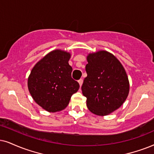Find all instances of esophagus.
<instances>
[{"label":"esophagus","instance_id":"esophagus-1","mask_svg":"<svg viewBox=\"0 0 154 154\" xmlns=\"http://www.w3.org/2000/svg\"><path fill=\"white\" fill-rule=\"evenodd\" d=\"M78 82H79V86H82V83H83V79H79L78 80Z\"/></svg>","mask_w":154,"mask_h":154}]
</instances>
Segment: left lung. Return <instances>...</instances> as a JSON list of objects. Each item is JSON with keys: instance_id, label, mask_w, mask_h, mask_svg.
<instances>
[{"instance_id": "8db88e82", "label": "left lung", "mask_w": 154, "mask_h": 154, "mask_svg": "<svg viewBox=\"0 0 154 154\" xmlns=\"http://www.w3.org/2000/svg\"><path fill=\"white\" fill-rule=\"evenodd\" d=\"M87 76L82 86L91 112L107 115L120 107L127 98L129 83L120 62L106 51H99L87 56Z\"/></svg>"}]
</instances>
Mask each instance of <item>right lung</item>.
I'll return each instance as SVG.
<instances>
[{"mask_svg":"<svg viewBox=\"0 0 154 154\" xmlns=\"http://www.w3.org/2000/svg\"><path fill=\"white\" fill-rule=\"evenodd\" d=\"M69 58L70 54L67 52L53 50L34 66L29 76L28 86L31 96L48 112L64 109L79 88V83L72 78Z\"/></svg>","mask_w":154,"mask_h":154,"instance_id":"right-lung-1","label":"right lung"}]
</instances>
